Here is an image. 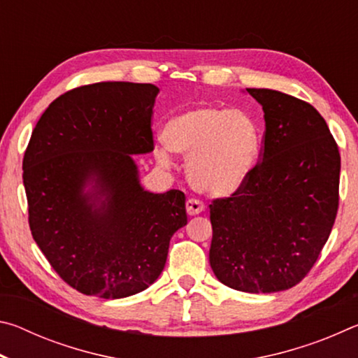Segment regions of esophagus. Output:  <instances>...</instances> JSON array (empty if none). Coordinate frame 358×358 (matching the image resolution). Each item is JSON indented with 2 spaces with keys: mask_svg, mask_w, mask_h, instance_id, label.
I'll use <instances>...</instances> for the list:
<instances>
[{
  "mask_svg": "<svg viewBox=\"0 0 358 358\" xmlns=\"http://www.w3.org/2000/svg\"><path fill=\"white\" fill-rule=\"evenodd\" d=\"M205 210V205L199 201V199H187L186 201V211L189 216L201 215Z\"/></svg>",
  "mask_w": 358,
  "mask_h": 358,
  "instance_id": "esophagus-1",
  "label": "esophagus"
}]
</instances>
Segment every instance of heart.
<instances>
[{"instance_id":"heart-1","label":"heart","mask_w":358,"mask_h":358,"mask_svg":"<svg viewBox=\"0 0 358 358\" xmlns=\"http://www.w3.org/2000/svg\"><path fill=\"white\" fill-rule=\"evenodd\" d=\"M162 142L187 159V178L199 192L229 197L240 191L257 166L260 129L245 110L201 107L167 121ZM161 164H171L166 150H157Z\"/></svg>"}]
</instances>
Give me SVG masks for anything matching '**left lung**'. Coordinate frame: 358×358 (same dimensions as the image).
Instances as JSON below:
<instances>
[{
  "instance_id": "left-lung-1",
  "label": "left lung",
  "mask_w": 358,
  "mask_h": 358,
  "mask_svg": "<svg viewBox=\"0 0 358 358\" xmlns=\"http://www.w3.org/2000/svg\"><path fill=\"white\" fill-rule=\"evenodd\" d=\"M264 110L260 162L245 186L210 205V265L217 280L248 294L294 287L316 264L335 224L341 157L308 102L246 88Z\"/></svg>"
}]
</instances>
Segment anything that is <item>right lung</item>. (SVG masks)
I'll list each match as a JSON object with an SVG mask.
<instances>
[{"instance_id": "obj_1", "label": "right lung", "mask_w": 358, "mask_h": 358, "mask_svg": "<svg viewBox=\"0 0 358 358\" xmlns=\"http://www.w3.org/2000/svg\"><path fill=\"white\" fill-rule=\"evenodd\" d=\"M157 93L131 82L74 88L47 107L29 138L23 185L31 235L59 278L85 295L124 299L151 286L187 222L185 194L145 191L132 159L155 148Z\"/></svg>"}]
</instances>
